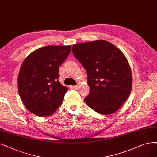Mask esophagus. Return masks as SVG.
Instances as JSON below:
<instances>
[{
	"label": "esophagus",
	"instance_id": "34e87169",
	"mask_svg": "<svg viewBox=\"0 0 157 157\" xmlns=\"http://www.w3.org/2000/svg\"><path fill=\"white\" fill-rule=\"evenodd\" d=\"M72 88L75 90H78L79 88V85H74V86H72Z\"/></svg>",
	"mask_w": 157,
	"mask_h": 157
}]
</instances>
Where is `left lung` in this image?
Masks as SVG:
<instances>
[{
  "instance_id": "8db88e82",
  "label": "left lung",
  "mask_w": 157,
  "mask_h": 157,
  "mask_svg": "<svg viewBox=\"0 0 157 157\" xmlns=\"http://www.w3.org/2000/svg\"><path fill=\"white\" fill-rule=\"evenodd\" d=\"M75 57L87 74L90 92L84 100L101 114H111L123 105L132 89L128 61L120 49L106 40L72 46Z\"/></svg>"
}]
</instances>
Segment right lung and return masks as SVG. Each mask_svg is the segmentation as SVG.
I'll list each match as a JSON object with an SVG mask.
<instances>
[{
  "label": "right lung",
  "mask_w": 157,
  "mask_h": 157,
  "mask_svg": "<svg viewBox=\"0 0 157 157\" xmlns=\"http://www.w3.org/2000/svg\"><path fill=\"white\" fill-rule=\"evenodd\" d=\"M72 46H46L28 55L18 75L21 99L31 113L39 117L53 114L63 102L67 87L59 82V67Z\"/></svg>",
  "instance_id": "right-lung-1"
}]
</instances>
